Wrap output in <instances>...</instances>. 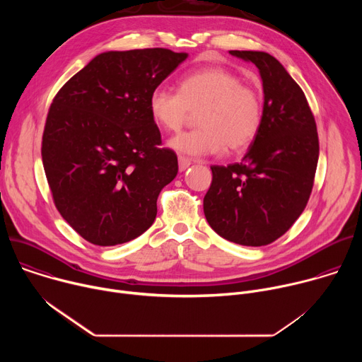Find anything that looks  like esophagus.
<instances>
[{"label": "esophagus", "mask_w": 362, "mask_h": 362, "mask_svg": "<svg viewBox=\"0 0 362 362\" xmlns=\"http://www.w3.org/2000/svg\"><path fill=\"white\" fill-rule=\"evenodd\" d=\"M190 165H192L190 159H187L185 156H179V170L180 172H185Z\"/></svg>", "instance_id": "34e87169"}]
</instances>
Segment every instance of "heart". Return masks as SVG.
<instances>
[{
	"label": "heart",
	"instance_id": "1",
	"mask_svg": "<svg viewBox=\"0 0 362 362\" xmlns=\"http://www.w3.org/2000/svg\"><path fill=\"white\" fill-rule=\"evenodd\" d=\"M199 129L180 133L169 147L187 156L219 154L229 146L239 151L252 144L262 126V101L223 67H203L179 80V93L156 87L148 95V112L159 127L177 132L190 112H197Z\"/></svg>",
	"mask_w": 362,
	"mask_h": 362
}]
</instances>
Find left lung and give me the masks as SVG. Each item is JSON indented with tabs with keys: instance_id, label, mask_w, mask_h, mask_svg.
<instances>
[{
	"instance_id": "obj_1",
	"label": "left lung",
	"mask_w": 362,
	"mask_h": 362,
	"mask_svg": "<svg viewBox=\"0 0 362 362\" xmlns=\"http://www.w3.org/2000/svg\"><path fill=\"white\" fill-rule=\"evenodd\" d=\"M229 53L259 70L262 126L240 163L211 168L203 212L226 240L264 246L281 238L308 203L320 156L317 124L303 91L275 57L264 51Z\"/></svg>"
}]
</instances>
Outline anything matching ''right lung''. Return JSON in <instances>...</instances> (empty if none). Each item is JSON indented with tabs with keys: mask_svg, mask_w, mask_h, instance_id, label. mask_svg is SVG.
Listing matches in <instances>:
<instances>
[{
	"mask_svg": "<svg viewBox=\"0 0 362 362\" xmlns=\"http://www.w3.org/2000/svg\"><path fill=\"white\" fill-rule=\"evenodd\" d=\"M168 48L106 51L57 93L42 134L56 208L86 240L126 243L156 219L158 196L177 175L160 148L148 95L186 59Z\"/></svg>",
	"mask_w": 362,
	"mask_h": 362,
	"instance_id": "right-lung-1",
	"label": "right lung"
}]
</instances>
